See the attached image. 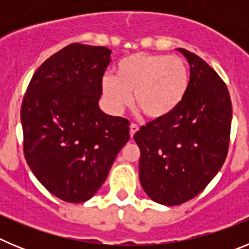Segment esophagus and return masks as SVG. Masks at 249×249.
Returning a JSON list of instances; mask_svg holds the SVG:
<instances>
[{
  "instance_id": "obj_1",
  "label": "esophagus",
  "mask_w": 249,
  "mask_h": 249,
  "mask_svg": "<svg viewBox=\"0 0 249 249\" xmlns=\"http://www.w3.org/2000/svg\"><path fill=\"white\" fill-rule=\"evenodd\" d=\"M129 129H131V138H133L135 133L138 131V126H137V124H136V123H131V126H129Z\"/></svg>"
}]
</instances>
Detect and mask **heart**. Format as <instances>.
Returning a JSON list of instances; mask_svg holds the SVG:
<instances>
[{"instance_id":"1","label":"heart","mask_w":249,"mask_h":249,"mask_svg":"<svg viewBox=\"0 0 249 249\" xmlns=\"http://www.w3.org/2000/svg\"><path fill=\"white\" fill-rule=\"evenodd\" d=\"M188 83V68L181 57L141 52L121 59L116 77H103L102 93L116 113L131 105L133 93L147 117L162 118L182 102Z\"/></svg>"}]
</instances>
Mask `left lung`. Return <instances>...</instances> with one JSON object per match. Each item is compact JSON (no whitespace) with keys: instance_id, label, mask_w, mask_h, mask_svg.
I'll list each match as a JSON object with an SVG mask.
<instances>
[{"instance_id":"8db88e82","label":"left lung","mask_w":249,"mask_h":249,"mask_svg":"<svg viewBox=\"0 0 249 249\" xmlns=\"http://www.w3.org/2000/svg\"><path fill=\"white\" fill-rule=\"evenodd\" d=\"M188 89L177 108L136 132L140 181L155 202L178 206L195 198L223 166L230 148L232 102L227 86L206 61L184 48Z\"/></svg>"}]
</instances>
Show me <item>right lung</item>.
<instances>
[{
  "instance_id": "add662e5",
  "label": "right lung",
  "mask_w": 249,
  "mask_h": 249,
  "mask_svg": "<svg viewBox=\"0 0 249 249\" xmlns=\"http://www.w3.org/2000/svg\"><path fill=\"white\" fill-rule=\"evenodd\" d=\"M111 50L72 43L32 76L21 106L23 155L48 192L68 203L89 199L129 140V121L98 107Z\"/></svg>"
}]
</instances>
